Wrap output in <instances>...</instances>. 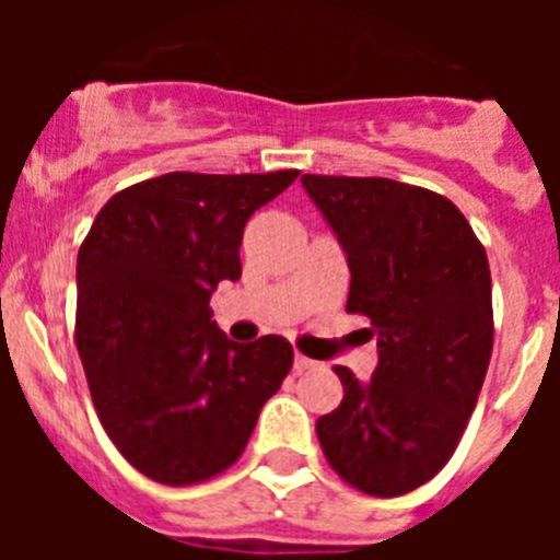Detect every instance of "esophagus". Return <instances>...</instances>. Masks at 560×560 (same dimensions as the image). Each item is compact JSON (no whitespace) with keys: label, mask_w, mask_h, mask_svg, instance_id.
I'll return each mask as SVG.
<instances>
[{"label":"esophagus","mask_w":560,"mask_h":560,"mask_svg":"<svg viewBox=\"0 0 560 560\" xmlns=\"http://www.w3.org/2000/svg\"><path fill=\"white\" fill-rule=\"evenodd\" d=\"M314 364H316V361L308 359V355H303V353L294 355V370H296V373H305V370H311V368H314Z\"/></svg>","instance_id":"34e87169"}]
</instances>
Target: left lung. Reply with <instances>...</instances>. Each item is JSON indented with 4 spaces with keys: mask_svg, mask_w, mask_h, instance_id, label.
Instances as JSON below:
<instances>
[{
    "mask_svg": "<svg viewBox=\"0 0 560 560\" xmlns=\"http://www.w3.org/2000/svg\"><path fill=\"white\" fill-rule=\"evenodd\" d=\"M303 187L350 266L348 314L370 319L378 368H336L345 398L316 420L330 468L355 491L400 497L452 459L493 350L488 255L440 192L381 176H316Z\"/></svg>",
    "mask_w": 560,
    "mask_h": 560,
    "instance_id": "obj_1",
    "label": "left lung"
}]
</instances>
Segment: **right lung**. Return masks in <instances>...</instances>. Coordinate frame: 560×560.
<instances>
[{
	"mask_svg": "<svg viewBox=\"0 0 560 560\" xmlns=\"http://www.w3.org/2000/svg\"><path fill=\"white\" fill-rule=\"evenodd\" d=\"M300 171L165 173L114 192L78 252L75 345L103 429L140 474L199 485L237 463L294 364L283 336L249 345L212 323L241 277L255 210Z\"/></svg>",
	"mask_w": 560,
	"mask_h": 560,
	"instance_id": "obj_1",
	"label": "right lung"
}]
</instances>
